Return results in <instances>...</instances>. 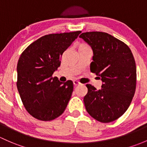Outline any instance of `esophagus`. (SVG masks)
<instances>
[{
  "label": "esophagus",
  "mask_w": 147,
  "mask_h": 147,
  "mask_svg": "<svg viewBox=\"0 0 147 147\" xmlns=\"http://www.w3.org/2000/svg\"><path fill=\"white\" fill-rule=\"evenodd\" d=\"M73 82H74V86H78V85H80V84H81V83H80L79 81H76V80H74V81H73Z\"/></svg>",
  "instance_id": "esophagus-1"
}]
</instances>
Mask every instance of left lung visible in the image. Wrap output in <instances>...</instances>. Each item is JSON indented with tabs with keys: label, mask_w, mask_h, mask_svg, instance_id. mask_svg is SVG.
Instances as JSON below:
<instances>
[{
	"label": "left lung",
	"mask_w": 147,
	"mask_h": 147,
	"mask_svg": "<svg viewBox=\"0 0 147 147\" xmlns=\"http://www.w3.org/2000/svg\"><path fill=\"white\" fill-rule=\"evenodd\" d=\"M79 37L91 47L90 71L102 82L99 90L86 85L85 107L96 120L113 122L126 112L135 93L137 69L133 54L127 45L107 33L84 32Z\"/></svg>",
	"instance_id": "1"
}]
</instances>
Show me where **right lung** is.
<instances>
[{"label": "right lung", "mask_w": 147, "mask_h": 147, "mask_svg": "<svg viewBox=\"0 0 147 147\" xmlns=\"http://www.w3.org/2000/svg\"><path fill=\"white\" fill-rule=\"evenodd\" d=\"M81 32L45 35L29 45L20 57L17 88L25 109L34 118L50 121L64 112L73 92V82H60L52 75L60 66L63 51Z\"/></svg>", "instance_id": "add662e5"}]
</instances>
